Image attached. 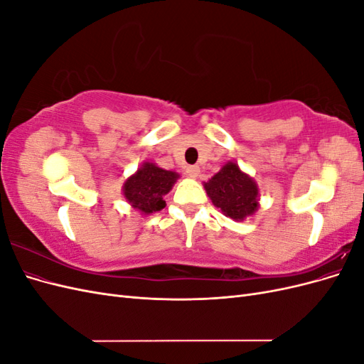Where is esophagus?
<instances>
[{
	"label": "esophagus",
	"instance_id": "1",
	"mask_svg": "<svg viewBox=\"0 0 364 364\" xmlns=\"http://www.w3.org/2000/svg\"><path fill=\"white\" fill-rule=\"evenodd\" d=\"M185 173H186V176H190V178H197L200 173V168L197 167V165H190V167L185 168Z\"/></svg>",
	"mask_w": 364,
	"mask_h": 364
}]
</instances>
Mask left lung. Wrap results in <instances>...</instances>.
I'll return each instance as SVG.
<instances>
[{"label": "left lung", "instance_id": "left-lung-1", "mask_svg": "<svg viewBox=\"0 0 364 364\" xmlns=\"http://www.w3.org/2000/svg\"><path fill=\"white\" fill-rule=\"evenodd\" d=\"M205 190L213 203L232 220H245L258 209V186L235 162H228L205 183Z\"/></svg>", "mask_w": 364, "mask_h": 364}]
</instances>
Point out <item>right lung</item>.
<instances>
[{
  "instance_id": "right-lung-1",
  "label": "right lung",
  "mask_w": 364,
  "mask_h": 364,
  "mask_svg": "<svg viewBox=\"0 0 364 364\" xmlns=\"http://www.w3.org/2000/svg\"><path fill=\"white\" fill-rule=\"evenodd\" d=\"M176 179L178 173L162 170L155 164L146 162L124 183V197L132 206L144 214L161 211L165 206L164 196L171 190Z\"/></svg>"
}]
</instances>
